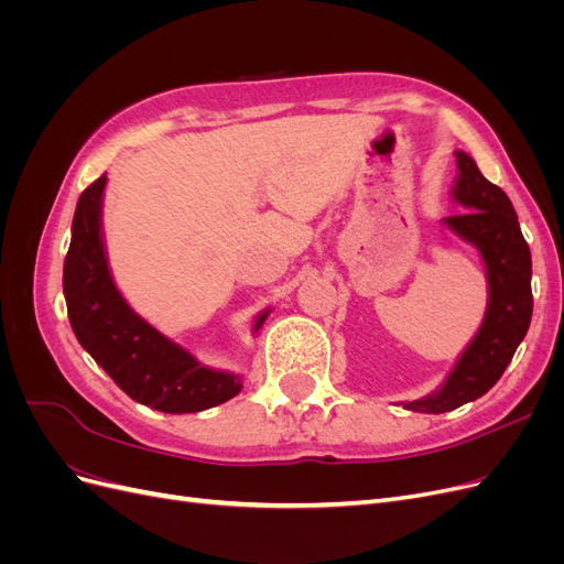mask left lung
I'll return each mask as SVG.
<instances>
[{
    "mask_svg": "<svg viewBox=\"0 0 564 564\" xmlns=\"http://www.w3.org/2000/svg\"><path fill=\"white\" fill-rule=\"evenodd\" d=\"M458 176L452 197L464 214L445 224L460 240L480 251L487 268V311L480 329L460 352L449 377L435 392L404 402L409 412L442 414L482 398L501 379L532 322V253L522 237L518 214L499 185L489 183L475 160L456 150Z\"/></svg>",
    "mask_w": 564,
    "mask_h": 564,
    "instance_id": "obj_1",
    "label": "left lung"
}]
</instances>
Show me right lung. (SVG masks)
Returning a JSON list of instances; mask_svg holds the SVG:
<instances>
[{
    "label": "right lung",
    "instance_id": "right-lung-1",
    "mask_svg": "<svg viewBox=\"0 0 564 564\" xmlns=\"http://www.w3.org/2000/svg\"><path fill=\"white\" fill-rule=\"evenodd\" d=\"M106 183L104 174L79 195L63 265L67 317L77 340L131 400L158 412L193 414L228 402L242 390V377L199 365L195 355L133 313L115 286L100 230ZM268 315L270 308L256 315L253 334Z\"/></svg>",
    "mask_w": 564,
    "mask_h": 564
}]
</instances>
